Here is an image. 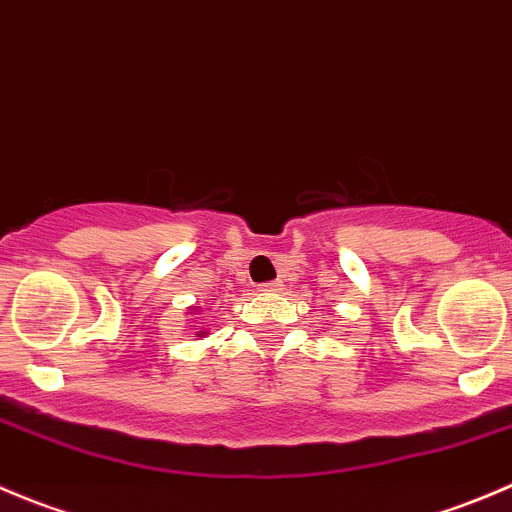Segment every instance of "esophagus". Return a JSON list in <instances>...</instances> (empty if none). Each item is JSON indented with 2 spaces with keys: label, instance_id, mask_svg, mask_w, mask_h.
I'll list each match as a JSON object with an SVG mask.
<instances>
[{
  "label": "esophagus",
  "instance_id": "esophagus-1",
  "mask_svg": "<svg viewBox=\"0 0 512 512\" xmlns=\"http://www.w3.org/2000/svg\"><path fill=\"white\" fill-rule=\"evenodd\" d=\"M282 282H265V285H260V292H267V294H272V292H282Z\"/></svg>",
  "mask_w": 512,
  "mask_h": 512
}]
</instances>
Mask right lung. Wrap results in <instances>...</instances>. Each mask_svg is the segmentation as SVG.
<instances>
[{
  "instance_id": "obj_1",
  "label": "right lung",
  "mask_w": 512,
  "mask_h": 512,
  "mask_svg": "<svg viewBox=\"0 0 512 512\" xmlns=\"http://www.w3.org/2000/svg\"><path fill=\"white\" fill-rule=\"evenodd\" d=\"M198 312H200V309H198V307H188V312H185V314H198ZM208 334H210V332H208V329H200V332H198V337H200V339H203V337H208Z\"/></svg>"
}]
</instances>
